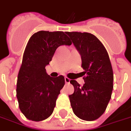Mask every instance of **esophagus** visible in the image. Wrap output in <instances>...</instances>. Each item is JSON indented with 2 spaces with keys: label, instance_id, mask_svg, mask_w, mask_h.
I'll return each instance as SVG.
<instances>
[{
  "label": "esophagus",
  "instance_id": "esophagus-1",
  "mask_svg": "<svg viewBox=\"0 0 131 131\" xmlns=\"http://www.w3.org/2000/svg\"><path fill=\"white\" fill-rule=\"evenodd\" d=\"M64 80H65V82L67 83H69L70 82V79H69V78H67V77H65V78H64Z\"/></svg>",
  "mask_w": 131,
  "mask_h": 131
}]
</instances>
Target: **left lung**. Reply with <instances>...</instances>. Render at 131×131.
<instances>
[{
    "label": "left lung",
    "instance_id": "8db88e82",
    "mask_svg": "<svg viewBox=\"0 0 131 131\" xmlns=\"http://www.w3.org/2000/svg\"><path fill=\"white\" fill-rule=\"evenodd\" d=\"M81 57L85 83L81 86L75 80L74 93L69 95L73 112L85 121H94L105 112L113 90L112 67L103 44L86 32H66Z\"/></svg>",
    "mask_w": 131,
    "mask_h": 131
}]
</instances>
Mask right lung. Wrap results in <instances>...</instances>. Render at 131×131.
<instances>
[{"instance_id":"add662e5","label":"right lung","mask_w":131,"mask_h":131,"mask_svg":"<svg viewBox=\"0 0 131 131\" xmlns=\"http://www.w3.org/2000/svg\"><path fill=\"white\" fill-rule=\"evenodd\" d=\"M62 45H71V40L63 31H40L34 34L27 43L16 91L19 107L29 120L43 121L53 112L65 81L62 75L56 78L50 77L46 67L56 49Z\"/></svg>"}]
</instances>
